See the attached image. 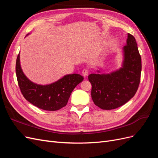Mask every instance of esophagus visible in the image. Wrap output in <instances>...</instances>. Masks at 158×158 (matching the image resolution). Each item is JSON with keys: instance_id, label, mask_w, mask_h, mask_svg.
Returning <instances> with one entry per match:
<instances>
[{"instance_id": "esophagus-1", "label": "esophagus", "mask_w": 158, "mask_h": 158, "mask_svg": "<svg viewBox=\"0 0 158 158\" xmlns=\"http://www.w3.org/2000/svg\"><path fill=\"white\" fill-rule=\"evenodd\" d=\"M88 73H89V70L87 69H84L82 70V75H83L84 76H88Z\"/></svg>"}]
</instances>
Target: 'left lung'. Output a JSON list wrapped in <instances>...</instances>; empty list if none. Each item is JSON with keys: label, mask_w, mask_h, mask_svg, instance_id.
Wrapping results in <instances>:
<instances>
[{"label": "left lung", "mask_w": 158, "mask_h": 158, "mask_svg": "<svg viewBox=\"0 0 158 158\" xmlns=\"http://www.w3.org/2000/svg\"><path fill=\"white\" fill-rule=\"evenodd\" d=\"M123 68L109 74H91L92 98L96 106L111 110L127 103L136 93L140 82L141 56L135 37L128 33L124 47Z\"/></svg>", "instance_id": "8db88e82"}]
</instances>
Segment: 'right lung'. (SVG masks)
Returning a JSON list of instances; mask_svg holds the SVG:
<instances>
[{
	"instance_id": "add662e5",
	"label": "right lung",
	"mask_w": 158,
	"mask_h": 158,
	"mask_svg": "<svg viewBox=\"0 0 158 158\" xmlns=\"http://www.w3.org/2000/svg\"><path fill=\"white\" fill-rule=\"evenodd\" d=\"M16 73L23 96L33 106L45 111H56L66 106L72 92L84 80L81 75L73 74L66 75L49 85L33 83L23 73L20 64V54L16 59Z\"/></svg>"
}]
</instances>
